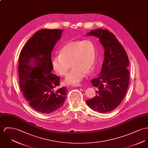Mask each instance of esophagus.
<instances>
[{"instance_id": "obj_1", "label": "esophagus", "mask_w": 148, "mask_h": 148, "mask_svg": "<svg viewBox=\"0 0 148 148\" xmlns=\"http://www.w3.org/2000/svg\"><path fill=\"white\" fill-rule=\"evenodd\" d=\"M73 87H80L82 86V84H74L72 85Z\"/></svg>"}]
</instances>
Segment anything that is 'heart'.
I'll use <instances>...</instances> for the list:
<instances>
[{
    "label": "heart",
    "instance_id": "heart-1",
    "mask_svg": "<svg viewBox=\"0 0 148 148\" xmlns=\"http://www.w3.org/2000/svg\"><path fill=\"white\" fill-rule=\"evenodd\" d=\"M97 51L94 43L90 39L69 42L59 50V55L52 58V68L61 76L68 73L71 65L73 68L65 78L66 84L79 83L87 72L91 73L96 65Z\"/></svg>",
    "mask_w": 148,
    "mask_h": 148
}]
</instances>
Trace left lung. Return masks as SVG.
Wrapping results in <instances>:
<instances>
[{
    "mask_svg": "<svg viewBox=\"0 0 148 148\" xmlns=\"http://www.w3.org/2000/svg\"><path fill=\"white\" fill-rule=\"evenodd\" d=\"M86 35L99 38L104 49L101 71L91 81L96 88V96L86 103L94 111L109 112L115 109L125 96L130 80L129 60L123 47L110 32L99 29Z\"/></svg>",
    "mask_w": 148,
    "mask_h": 148,
    "instance_id": "1",
    "label": "left lung"
}]
</instances>
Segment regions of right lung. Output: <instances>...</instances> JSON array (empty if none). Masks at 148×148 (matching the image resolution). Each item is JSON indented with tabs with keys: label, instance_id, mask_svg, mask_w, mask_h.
Here are the masks:
<instances>
[{
	"label": "right lung",
	"instance_id": "obj_1",
	"mask_svg": "<svg viewBox=\"0 0 148 148\" xmlns=\"http://www.w3.org/2000/svg\"><path fill=\"white\" fill-rule=\"evenodd\" d=\"M62 32L46 29L36 32L20 54L19 82L23 95L32 108L42 113L56 111L67 97L65 87L55 91L60 78L52 73L51 53Z\"/></svg>",
	"mask_w": 148,
	"mask_h": 148
}]
</instances>
